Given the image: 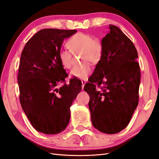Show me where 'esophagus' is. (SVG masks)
I'll use <instances>...</instances> for the list:
<instances>
[{
	"label": "esophagus",
	"mask_w": 159,
	"mask_h": 159,
	"mask_svg": "<svg viewBox=\"0 0 159 159\" xmlns=\"http://www.w3.org/2000/svg\"><path fill=\"white\" fill-rule=\"evenodd\" d=\"M81 84H82V85H81V88H82V89H84V85L86 84V81H84V80H82V81H81Z\"/></svg>",
	"instance_id": "obj_1"
}]
</instances>
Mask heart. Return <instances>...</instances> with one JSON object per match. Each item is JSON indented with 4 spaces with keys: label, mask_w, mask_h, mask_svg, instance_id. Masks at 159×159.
<instances>
[{
    "label": "heart",
    "mask_w": 159,
    "mask_h": 159,
    "mask_svg": "<svg viewBox=\"0 0 159 159\" xmlns=\"http://www.w3.org/2000/svg\"><path fill=\"white\" fill-rule=\"evenodd\" d=\"M68 46L74 52H81L82 66L74 67L70 71V75L80 80H87L92 73V68L89 62L98 64L103 54L102 43L88 34L78 32L68 41ZM72 54L70 50H61L59 58L65 68H70L71 65Z\"/></svg>",
    "instance_id": "obj_1"
}]
</instances>
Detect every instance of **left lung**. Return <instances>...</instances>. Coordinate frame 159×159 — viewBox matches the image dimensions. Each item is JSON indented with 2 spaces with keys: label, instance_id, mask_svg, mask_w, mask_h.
I'll return each instance as SVG.
<instances>
[{
  "label": "left lung",
  "instance_id": "obj_1",
  "mask_svg": "<svg viewBox=\"0 0 159 159\" xmlns=\"http://www.w3.org/2000/svg\"><path fill=\"white\" fill-rule=\"evenodd\" d=\"M102 43V58L84 90L90 98L93 127L102 133L115 134L128 125L138 105L140 67L136 48L116 26L109 25ZM97 85H103L101 90L96 89Z\"/></svg>",
  "mask_w": 159,
  "mask_h": 159
}]
</instances>
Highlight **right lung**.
<instances>
[{
	"label": "right lung",
	"instance_id": "1",
	"mask_svg": "<svg viewBox=\"0 0 159 159\" xmlns=\"http://www.w3.org/2000/svg\"><path fill=\"white\" fill-rule=\"evenodd\" d=\"M75 30L45 28L26 44L19 64L18 83L20 102L32 125L48 134L65 130L70 119V107L81 89V81L68 76L59 58L66 38ZM63 85L57 89L59 83Z\"/></svg>",
	"mask_w": 159,
	"mask_h": 159
}]
</instances>
